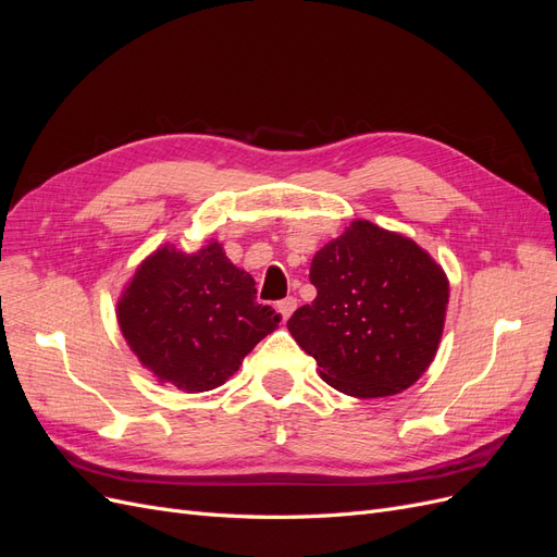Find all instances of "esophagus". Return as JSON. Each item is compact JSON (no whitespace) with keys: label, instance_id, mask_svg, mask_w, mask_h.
<instances>
[{"label":"esophagus","instance_id":"34e87169","mask_svg":"<svg viewBox=\"0 0 557 557\" xmlns=\"http://www.w3.org/2000/svg\"><path fill=\"white\" fill-rule=\"evenodd\" d=\"M297 309V299L295 297H285V299H281L278 305H276V311L281 313V318H283V323L285 320H288L290 315H293V311Z\"/></svg>","mask_w":557,"mask_h":557}]
</instances>
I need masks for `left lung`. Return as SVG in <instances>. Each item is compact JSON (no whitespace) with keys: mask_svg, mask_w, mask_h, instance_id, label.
Masks as SVG:
<instances>
[{"mask_svg":"<svg viewBox=\"0 0 557 557\" xmlns=\"http://www.w3.org/2000/svg\"><path fill=\"white\" fill-rule=\"evenodd\" d=\"M309 278L318 295L288 330L334 391L387 397L425 374L444 332L448 278L416 242L352 221L315 252Z\"/></svg>","mask_w":557,"mask_h":557,"instance_id":"left-lung-1","label":"left lung"}]
</instances>
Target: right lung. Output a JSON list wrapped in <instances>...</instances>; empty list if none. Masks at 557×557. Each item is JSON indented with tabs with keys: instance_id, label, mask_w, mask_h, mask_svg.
<instances>
[{
	"instance_id": "right-lung-1",
	"label": "right lung",
	"mask_w": 557,
	"mask_h": 557,
	"mask_svg": "<svg viewBox=\"0 0 557 557\" xmlns=\"http://www.w3.org/2000/svg\"><path fill=\"white\" fill-rule=\"evenodd\" d=\"M117 323L139 362L185 393L223 385L281 323L256 301V281L223 246L197 252L162 246L134 272L117 299Z\"/></svg>"
}]
</instances>
